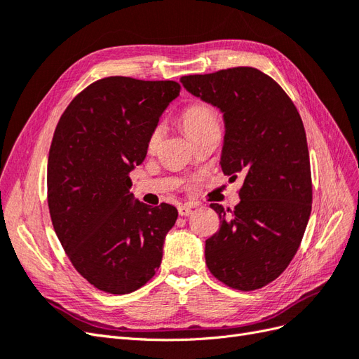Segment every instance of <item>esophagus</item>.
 <instances>
[{"instance_id": "1", "label": "esophagus", "mask_w": 359, "mask_h": 359, "mask_svg": "<svg viewBox=\"0 0 359 359\" xmlns=\"http://www.w3.org/2000/svg\"><path fill=\"white\" fill-rule=\"evenodd\" d=\"M193 206H190V205H180L178 206V212H180V215H182V217H186V215H190L191 214V210Z\"/></svg>"}]
</instances>
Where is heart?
<instances>
[{
	"label": "heart",
	"mask_w": 359,
	"mask_h": 359,
	"mask_svg": "<svg viewBox=\"0 0 359 359\" xmlns=\"http://www.w3.org/2000/svg\"><path fill=\"white\" fill-rule=\"evenodd\" d=\"M182 124L186 127L187 133L190 136L196 135L202 130L211 128V127H220V116L219 112H217L215 107H212L211 104L206 103H193L189 107L184 109L182 115ZM161 137V126H154L151 128V132L148 133L147 137V149L149 153L157 149L158 142Z\"/></svg>",
	"instance_id": "obj_1"
}]
</instances>
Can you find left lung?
Listing matches in <instances>:
<instances>
[{
    "label": "left lung",
    "mask_w": 359,
    "mask_h": 359,
    "mask_svg": "<svg viewBox=\"0 0 359 359\" xmlns=\"http://www.w3.org/2000/svg\"><path fill=\"white\" fill-rule=\"evenodd\" d=\"M193 95L220 107L226 135L222 170L235 181L240 203H219L220 227L205 241L211 274L236 290L276 280L302 241L311 212V170L306 130L295 104L268 74L233 67L182 76Z\"/></svg>",
    "instance_id": "left-lung-1"
}]
</instances>
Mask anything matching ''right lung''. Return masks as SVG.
Segmentation results:
<instances>
[{"instance_id":"add662e5","label":"right lung","mask_w":359,"mask_h":359,"mask_svg":"<svg viewBox=\"0 0 359 359\" xmlns=\"http://www.w3.org/2000/svg\"><path fill=\"white\" fill-rule=\"evenodd\" d=\"M175 81L109 76L82 90L62 112L48 158V206L53 229L78 273L114 295L154 277L178 211L169 203L132 202L128 173L144 161L147 137Z\"/></svg>"}]
</instances>
